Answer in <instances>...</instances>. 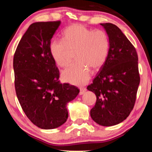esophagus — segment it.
<instances>
[{
  "instance_id": "obj_1",
  "label": "esophagus",
  "mask_w": 152,
  "mask_h": 152,
  "mask_svg": "<svg viewBox=\"0 0 152 152\" xmlns=\"http://www.w3.org/2000/svg\"><path fill=\"white\" fill-rule=\"evenodd\" d=\"M86 88L85 87H80V95H83L86 92Z\"/></svg>"
}]
</instances>
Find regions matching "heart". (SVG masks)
<instances>
[{
    "label": "heart",
    "mask_w": 152,
    "mask_h": 152,
    "mask_svg": "<svg viewBox=\"0 0 152 152\" xmlns=\"http://www.w3.org/2000/svg\"><path fill=\"white\" fill-rule=\"evenodd\" d=\"M110 50V39L105 31L72 24L62 32V40L53 39L49 51L52 58L61 68L68 67L72 59L70 51H76V64L64 70L65 82L82 85L90 78V70H97L107 61Z\"/></svg>",
    "instance_id": "obj_1"
}]
</instances>
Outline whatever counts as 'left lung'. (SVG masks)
<instances>
[{
  "mask_svg": "<svg viewBox=\"0 0 152 152\" xmlns=\"http://www.w3.org/2000/svg\"><path fill=\"white\" fill-rule=\"evenodd\" d=\"M110 39L107 61L87 89L96 95L91 110L92 119L109 126L124 121L134 109L140 84L136 48L120 29L112 23H101Z\"/></svg>",
  "mask_w": 152,
  "mask_h": 152,
  "instance_id": "8db88e82",
  "label": "left lung"
}]
</instances>
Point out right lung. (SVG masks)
I'll use <instances>...</instances> for the list:
<instances>
[{"instance_id": "1", "label": "right lung", "mask_w": 152, "mask_h": 152, "mask_svg": "<svg viewBox=\"0 0 152 152\" xmlns=\"http://www.w3.org/2000/svg\"><path fill=\"white\" fill-rule=\"evenodd\" d=\"M60 20L31 24L14 55V86L22 109L34 125L44 129L59 127L68 117L66 104L80 90L61 84L59 70L49 44Z\"/></svg>"}]
</instances>
